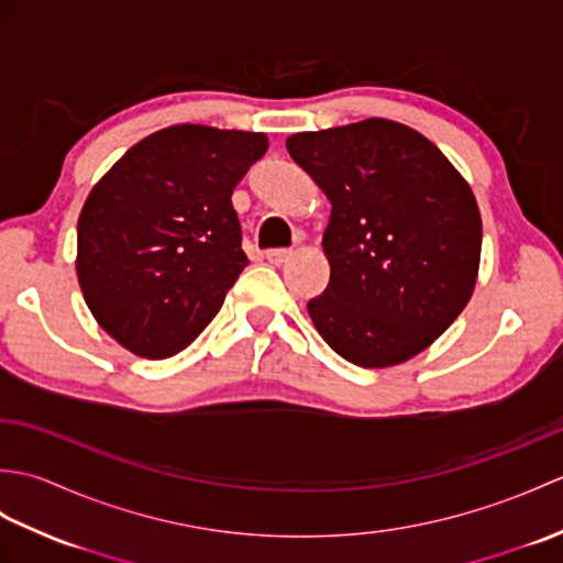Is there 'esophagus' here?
Here are the masks:
<instances>
[{
    "label": "esophagus",
    "mask_w": 563,
    "mask_h": 563,
    "mask_svg": "<svg viewBox=\"0 0 563 563\" xmlns=\"http://www.w3.org/2000/svg\"><path fill=\"white\" fill-rule=\"evenodd\" d=\"M292 256V251L288 249H271L266 251V261L273 263V266H283V263H288Z\"/></svg>",
    "instance_id": "1"
}]
</instances>
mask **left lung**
<instances>
[{
  "label": "left lung",
  "instance_id": "8db88e82",
  "mask_svg": "<svg viewBox=\"0 0 563 563\" xmlns=\"http://www.w3.org/2000/svg\"><path fill=\"white\" fill-rule=\"evenodd\" d=\"M290 157L331 202L317 331L361 367L426 351L474 292L482 214L470 184L418 130L385 118L295 133Z\"/></svg>",
  "mask_w": 563,
  "mask_h": 563
}]
</instances>
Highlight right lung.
Returning <instances> with one entry per match:
<instances>
[{
	"label": "right lung",
	"mask_w": 563,
	"mask_h": 563,
	"mask_svg": "<svg viewBox=\"0 0 563 563\" xmlns=\"http://www.w3.org/2000/svg\"><path fill=\"white\" fill-rule=\"evenodd\" d=\"M268 150L246 130L172 125L140 140L91 188L77 222L84 302L140 357L176 355L246 268L232 190Z\"/></svg>",
	"instance_id": "right-lung-1"
}]
</instances>
